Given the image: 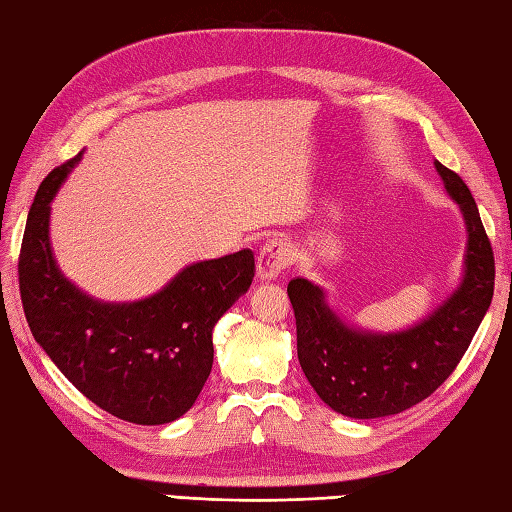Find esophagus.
<instances>
[{
  "label": "esophagus",
  "instance_id": "obj_1",
  "mask_svg": "<svg viewBox=\"0 0 512 512\" xmlns=\"http://www.w3.org/2000/svg\"><path fill=\"white\" fill-rule=\"evenodd\" d=\"M292 258H294V249L287 243V240H283V238L269 240V243H265L263 249H260V256L256 263L258 281H263V283L276 281V278L281 276L283 269L292 263Z\"/></svg>",
  "mask_w": 512,
  "mask_h": 512
}]
</instances>
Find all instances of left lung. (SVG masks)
Instances as JSON below:
<instances>
[{
  "label": "left lung",
  "mask_w": 512,
  "mask_h": 512,
  "mask_svg": "<svg viewBox=\"0 0 512 512\" xmlns=\"http://www.w3.org/2000/svg\"><path fill=\"white\" fill-rule=\"evenodd\" d=\"M448 196L466 223L464 274L426 318L399 332H372L343 321L323 287L287 285L296 316L298 363L327 406L350 419L399 414L430 397L457 368L493 301L495 258L470 189L435 160Z\"/></svg>",
  "instance_id": "left-lung-1"
}]
</instances>
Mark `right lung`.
Here are the masks:
<instances>
[{
    "mask_svg": "<svg viewBox=\"0 0 512 512\" xmlns=\"http://www.w3.org/2000/svg\"><path fill=\"white\" fill-rule=\"evenodd\" d=\"M80 158L48 173L28 211L17 265L26 321L95 406L138 426H162L196 403L214 363L211 332L252 285L254 254L240 249L191 263L140 301H98L62 274L48 231L51 202Z\"/></svg>",
    "mask_w": 512,
    "mask_h": 512,
    "instance_id": "add662e5",
    "label": "right lung"
}]
</instances>
